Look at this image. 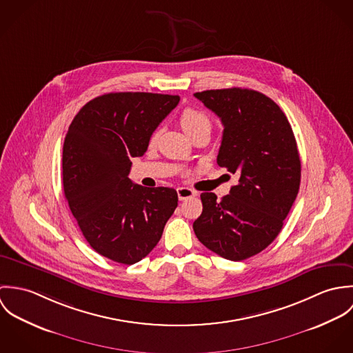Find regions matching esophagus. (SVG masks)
Returning a JSON list of instances; mask_svg holds the SVG:
<instances>
[{"label": "esophagus", "mask_w": 353, "mask_h": 353, "mask_svg": "<svg viewBox=\"0 0 353 353\" xmlns=\"http://www.w3.org/2000/svg\"><path fill=\"white\" fill-rule=\"evenodd\" d=\"M176 193H178V199L181 201L186 200V199H190V197H194L197 194V192H194V190H192L189 188H178Z\"/></svg>", "instance_id": "34e87169"}]
</instances>
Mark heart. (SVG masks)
<instances>
[{
  "instance_id": "obj_1",
  "label": "heart",
  "mask_w": 353,
  "mask_h": 353,
  "mask_svg": "<svg viewBox=\"0 0 353 353\" xmlns=\"http://www.w3.org/2000/svg\"><path fill=\"white\" fill-rule=\"evenodd\" d=\"M179 123L183 132L192 139L194 134L199 133H210L212 130V118L200 108L196 107H188L185 108L179 115ZM159 132L154 130L150 137V145L153 147L157 141Z\"/></svg>"
}]
</instances>
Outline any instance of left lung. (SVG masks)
<instances>
[{
  "label": "left lung",
  "mask_w": 353,
  "mask_h": 353,
  "mask_svg": "<svg viewBox=\"0 0 353 353\" xmlns=\"http://www.w3.org/2000/svg\"><path fill=\"white\" fill-rule=\"evenodd\" d=\"M194 97L221 119L217 164L238 174L239 183L220 201L214 193H202V213L193 230L209 250L242 261L277 238L298 196L296 140L283 110L258 91L210 90Z\"/></svg>",
  "instance_id": "1"
}]
</instances>
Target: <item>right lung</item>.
<instances>
[{"instance_id":"1","label":"right lung","mask_w":353,"mask_h":353,"mask_svg":"<svg viewBox=\"0 0 353 353\" xmlns=\"http://www.w3.org/2000/svg\"><path fill=\"white\" fill-rule=\"evenodd\" d=\"M178 95L111 92L88 101L73 118L62 152L63 193L90 243L103 256L132 265L153 250L178 206L176 190L129 179Z\"/></svg>"}]
</instances>
